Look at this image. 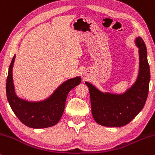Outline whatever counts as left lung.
Here are the masks:
<instances>
[{"instance_id": "obj_1", "label": "left lung", "mask_w": 155, "mask_h": 155, "mask_svg": "<svg viewBox=\"0 0 155 155\" xmlns=\"http://www.w3.org/2000/svg\"><path fill=\"white\" fill-rule=\"evenodd\" d=\"M139 47V74L134 84L122 95L103 93L89 82L92 114L97 123L106 127H122L130 123L144 106L149 93L150 70L147 51L140 37L136 38Z\"/></svg>"}]
</instances>
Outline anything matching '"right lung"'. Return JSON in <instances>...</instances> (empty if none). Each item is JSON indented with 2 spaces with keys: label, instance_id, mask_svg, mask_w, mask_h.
I'll return each instance as SVG.
<instances>
[{
  "label": "right lung",
  "instance_id": "1",
  "mask_svg": "<svg viewBox=\"0 0 155 155\" xmlns=\"http://www.w3.org/2000/svg\"><path fill=\"white\" fill-rule=\"evenodd\" d=\"M14 56L8 68L6 79V96L12 111L23 124L32 128H45L59 122L65 108L68 92L81 83V78L76 77L62 84L49 98L42 102L32 103L22 101L16 95L12 79Z\"/></svg>",
  "mask_w": 155,
  "mask_h": 155
}]
</instances>
